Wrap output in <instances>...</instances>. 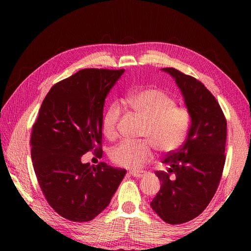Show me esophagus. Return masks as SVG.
I'll list each match as a JSON object with an SVG mask.
<instances>
[{
	"label": "esophagus",
	"instance_id": "1",
	"mask_svg": "<svg viewBox=\"0 0 251 251\" xmlns=\"http://www.w3.org/2000/svg\"><path fill=\"white\" fill-rule=\"evenodd\" d=\"M129 175L132 176L134 178H137V179H140L142 177H145V173H143V172H129Z\"/></svg>",
	"mask_w": 251,
	"mask_h": 251
}]
</instances>
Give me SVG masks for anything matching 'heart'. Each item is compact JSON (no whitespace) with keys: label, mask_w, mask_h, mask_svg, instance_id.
Wrapping results in <instances>:
<instances>
[{"label":"heart","mask_w":251,"mask_h":251,"mask_svg":"<svg viewBox=\"0 0 251 251\" xmlns=\"http://www.w3.org/2000/svg\"><path fill=\"white\" fill-rule=\"evenodd\" d=\"M127 103L146 121L142 136L147 137L163 153L174 152L182 145L190 126L189 112L176 106L175 99L158 88H143L128 95ZM121 115L119 104L112 103L102 117L103 135L112 140L117 135ZM111 159L119 166L139 169L153 156L150 142L122 141L110 152Z\"/></svg>","instance_id":"1"}]
</instances>
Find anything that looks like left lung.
Wrapping results in <instances>:
<instances>
[{"label":"left lung","mask_w":251,"mask_h":251,"mask_svg":"<svg viewBox=\"0 0 251 251\" xmlns=\"http://www.w3.org/2000/svg\"><path fill=\"white\" fill-rule=\"evenodd\" d=\"M161 70L175 79L191 123L185 142L163 159L166 172L155 174L162 185L150 206L165 222L181 225L201 215L216 193L226 163V121L204 84L174 68Z\"/></svg>","instance_id":"8db88e82"}]
</instances>
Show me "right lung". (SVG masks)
I'll return each instance as SVG.
<instances>
[{
  "label": "right lung",
  "mask_w": 251,
  "mask_h": 251,
  "mask_svg": "<svg viewBox=\"0 0 251 251\" xmlns=\"http://www.w3.org/2000/svg\"><path fill=\"white\" fill-rule=\"evenodd\" d=\"M125 70L84 69L50 88L32 128L31 156L45 199L74 222L93 220L109 206L126 174L105 163H82L102 154L103 106Z\"/></svg>",
  "instance_id": "1"
}]
</instances>
